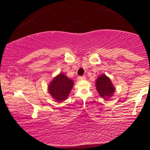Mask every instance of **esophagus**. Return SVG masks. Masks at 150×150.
I'll list each match as a JSON object with an SVG mask.
<instances>
[{
	"label": "esophagus",
	"instance_id": "34e87169",
	"mask_svg": "<svg viewBox=\"0 0 150 150\" xmlns=\"http://www.w3.org/2000/svg\"><path fill=\"white\" fill-rule=\"evenodd\" d=\"M85 78H86L85 76H79L77 79H78V80L81 81V80H84V79H85Z\"/></svg>",
	"mask_w": 150,
	"mask_h": 150
}]
</instances>
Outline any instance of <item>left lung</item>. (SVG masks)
I'll return each mask as SVG.
<instances>
[{"label": "left lung", "mask_w": 150, "mask_h": 150, "mask_svg": "<svg viewBox=\"0 0 150 150\" xmlns=\"http://www.w3.org/2000/svg\"><path fill=\"white\" fill-rule=\"evenodd\" d=\"M96 88L100 96L105 100L112 96L115 88L111 82L110 78L103 74L98 77L96 80Z\"/></svg>", "instance_id": "left-lung-1"}]
</instances>
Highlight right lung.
Instances as JSON below:
<instances>
[{"instance_id": "1", "label": "right lung", "mask_w": 150, "mask_h": 150, "mask_svg": "<svg viewBox=\"0 0 150 150\" xmlns=\"http://www.w3.org/2000/svg\"><path fill=\"white\" fill-rule=\"evenodd\" d=\"M73 81L63 73L54 78L48 86V91L56 102H62L67 99L71 91Z\"/></svg>"}]
</instances>
